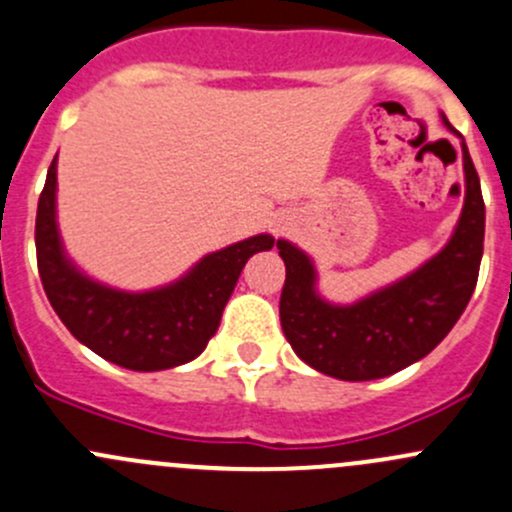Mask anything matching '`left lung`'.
I'll list each match as a JSON object with an SVG mask.
<instances>
[{
	"label": "left lung",
	"instance_id": "left-lung-1",
	"mask_svg": "<svg viewBox=\"0 0 512 512\" xmlns=\"http://www.w3.org/2000/svg\"><path fill=\"white\" fill-rule=\"evenodd\" d=\"M454 132V127L444 120ZM464 149L466 198L459 225L437 257L383 292L353 306L316 294L314 265L292 242L277 240L287 267L279 319L304 363L338 380H378L417 363L444 341L464 314L478 282L486 206L476 166Z\"/></svg>",
	"mask_w": 512,
	"mask_h": 512
}]
</instances>
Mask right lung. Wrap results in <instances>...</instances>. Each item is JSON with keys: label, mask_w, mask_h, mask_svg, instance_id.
<instances>
[{"label": "right lung", "mask_w": 512, "mask_h": 512, "mask_svg": "<svg viewBox=\"0 0 512 512\" xmlns=\"http://www.w3.org/2000/svg\"><path fill=\"white\" fill-rule=\"evenodd\" d=\"M272 245L270 235H255L203 257L176 284L127 294L83 277L63 255L56 228V159L48 166L36 211V262L58 319L100 358L142 373L201 355L218 331L245 262Z\"/></svg>", "instance_id": "add662e5"}]
</instances>
